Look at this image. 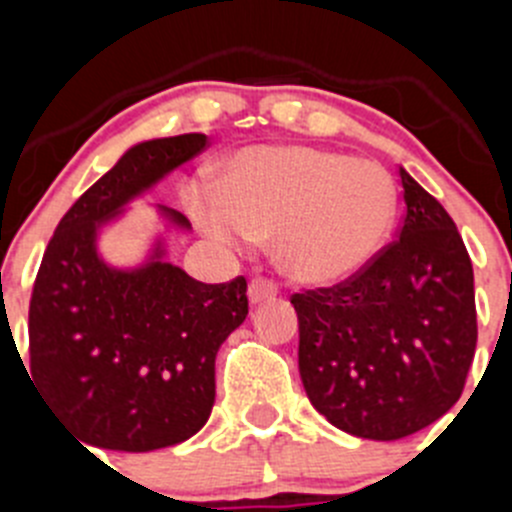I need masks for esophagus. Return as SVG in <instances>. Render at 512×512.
I'll return each mask as SVG.
<instances>
[{
  "mask_svg": "<svg viewBox=\"0 0 512 512\" xmlns=\"http://www.w3.org/2000/svg\"><path fill=\"white\" fill-rule=\"evenodd\" d=\"M277 297V284L269 282V279H253L248 284V300L251 305H261V302H269Z\"/></svg>",
  "mask_w": 512,
  "mask_h": 512,
  "instance_id": "1",
  "label": "esophagus"
}]
</instances>
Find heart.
<instances>
[{
	"mask_svg": "<svg viewBox=\"0 0 512 512\" xmlns=\"http://www.w3.org/2000/svg\"><path fill=\"white\" fill-rule=\"evenodd\" d=\"M400 194L369 158L312 146H253L223 166L194 212L210 233L264 241L292 282L333 287L356 277L390 241Z\"/></svg>",
	"mask_w": 512,
	"mask_h": 512,
	"instance_id": "1",
	"label": "heart"
}]
</instances>
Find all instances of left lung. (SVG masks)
<instances>
[{"mask_svg": "<svg viewBox=\"0 0 512 512\" xmlns=\"http://www.w3.org/2000/svg\"><path fill=\"white\" fill-rule=\"evenodd\" d=\"M400 238L356 277L292 295L300 377L341 431L397 441L449 413L477 346L474 271L436 197L400 166Z\"/></svg>", "mask_w": 512, "mask_h": 512, "instance_id": "1", "label": "left lung"}]
</instances>
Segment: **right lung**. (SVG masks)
Wrapping results in <instances>:
<instances>
[{"label":"right lung","instance_id":"right-lung-1","mask_svg":"<svg viewBox=\"0 0 512 512\" xmlns=\"http://www.w3.org/2000/svg\"><path fill=\"white\" fill-rule=\"evenodd\" d=\"M207 135L143 140L61 217L30 300V377L79 441L153 451L192 438L215 402V356L248 315L246 279L202 284L166 261L158 235L130 269L99 256L104 225L205 151ZM169 228L189 220L156 205ZM87 449V446H84Z\"/></svg>","mask_w":512,"mask_h":512}]
</instances>
